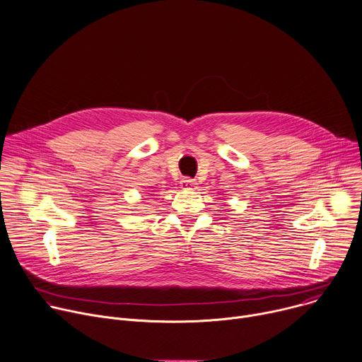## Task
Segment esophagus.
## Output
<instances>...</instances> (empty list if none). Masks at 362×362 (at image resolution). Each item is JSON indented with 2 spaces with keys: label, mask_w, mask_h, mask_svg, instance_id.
I'll use <instances>...</instances> for the list:
<instances>
[{
  "label": "esophagus",
  "mask_w": 362,
  "mask_h": 362,
  "mask_svg": "<svg viewBox=\"0 0 362 362\" xmlns=\"http://www.w3.org/2000/svg\"><path fill=\"white\" fill-rule=\"evenodd\" d=\"M196 180H193V179H190V177H183L182 180H180V186H182V189H194L196 187Z\"/></svg>",
  "instance_id": "1"
}]
</instances>
